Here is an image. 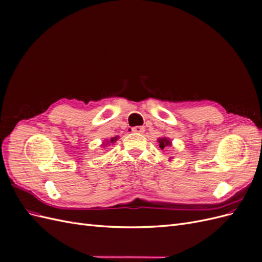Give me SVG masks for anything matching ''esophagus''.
I'll return each mask as SVG.
<instances>
[{"label": "esophagus", "instance_id": "esophagus-1", "mask_svg": "<svg viewBox=\"0 0 262 262\" xmlns=\"http://www.w3.org/2000/svg\"><path fill=\"white\" fill-rule=\"evenodd\" d=\"M132 132H134V133H143L144 132V126H142V125L133 126Z\"/></svg>", "mask_w": 262, "mask_h": 262}]
</instances>
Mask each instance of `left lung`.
Returning <instances> with one entry per match:
<instances>
[{
    "mask_svg": "<svg viewBox=\"0 0 262 262\" xmlns=\"http://www.w3.org/2000/svg\"><path fill=\"white\" fill-rule=\"evenodd\" d=\"M158 142H160V147L162 148V149H164V147L165 146H167V145H170V142H169V140L168 139H160L158 140Z\"/></svg>",
    "mask_w": 262,
    "mask_h": 262,
    "instance_id": "1",
    "label": "left lung"
}]
</instances>
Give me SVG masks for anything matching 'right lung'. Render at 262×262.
I'll return each mask as SVG.
<instances>
[{"label": "right lung", "instance_id": "right-lung-1", "mask_svg": "<svg viewBox=\"0 0 262 262\" xmlns=\"http://www.w3.org/2000/svg\"><path fill=\"white\" fill-rule=\"evenodd\" d=\"M115 140H117V139H112V140H110V142H113V141H115Z\"/></svg>", "mask_w": 262, "mask_h": 262}]
</instances>
